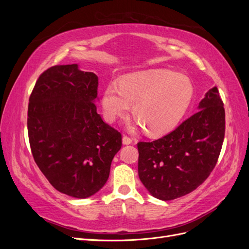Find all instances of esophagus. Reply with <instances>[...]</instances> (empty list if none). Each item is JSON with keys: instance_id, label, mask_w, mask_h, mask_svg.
<instances>
[{"instance_id": "obj_1", "label": "esophagus", "mask_w": 249, "mask_h": 249, "mask_svg": "<svg viewBox=\"0 0 249 249\" xmlns=\"http://www.w3.org/2000/svg\"><path fill=\"white\" fill-rule=\"evenodd\" d=\"M132 142H133V138L132 137H129V136H126V135H124V137H123V143H124V144H131Z\"/></svg>"}]
</instances>
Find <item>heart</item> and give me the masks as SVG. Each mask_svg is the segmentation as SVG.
Wrapping results in <instances>:
<instances>
[{
    "instance_id": "obj_1",
    "label": "heart",
    "mask_w": 249,
    "mask_h": 249,
    "mask_svg": "<svg viewBox=\"0 0 249 249\" xmlns=\"http://www.w3.org/2000/svg\"><path fill=\"white\" fill-rule=\"evenodd\" d=\"M194 94L191 80L168 70L134 72L112 82L103 95L104 114L109 123L125 115L133 105L137 124L147 133L164 134L175 127L189 108Z\"/></svg>"
}]
</instances>
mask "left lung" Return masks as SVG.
Masks as SVG:
<instances>
[{
  "mask_svg": "<svg viewBox=\"0 0 249 249\" xmlns=\"http://www.w3.org/2000/svg\"><path fill=\"white\" fill-rule=\"evenodd\" d=\"M198 109L162 138L137 143L139 178L156 198L172 200L194 191L215 167L225 133L223 102L216 86Z\"/></svg>",
  "mask_w": 249,
  "mask_h": 249,
  "instance_id": "8db88e82",
  "label": "left lung"
}]
</instances>
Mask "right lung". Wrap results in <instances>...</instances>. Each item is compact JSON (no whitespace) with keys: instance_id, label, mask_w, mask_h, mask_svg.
Segmentation results:
<instances>
[{"instance_id":"add662e5","label":"right lung","mask_w":249,"mask_h":249,"mask_svg":"<svg viewBox=\"0 0 249 249\" xmlns=\"http://www.w3.org/2000/svg\"><path fill=\"white\" fill-rule=\"evenodd\" d=\"M99 78L77 64L54 65L36 81L28 106L34 161L50 184L76 198L106 184L122 134L104 123L94 101Z\"/></svg>"}]
</instances>
